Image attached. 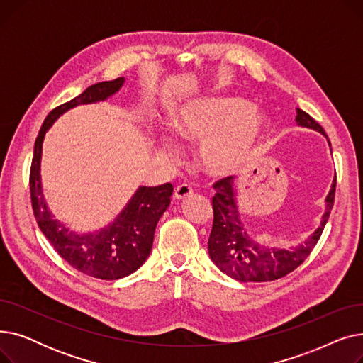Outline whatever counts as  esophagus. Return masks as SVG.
I'll list each match as a JSON object with an SVG mask.
<instances>
[{
    "instance_id": "esophagus-1",
    "label": "esophagus",
    "mask_w": 363,
    "mask_h": 363,
    "mask_svg": "<svg viewBox=\"0 0 363 363\" xmlns=\"http://www.w3.org/2000/svg\"><path fill=\"white\" fill-rule=\"evenodd\" d=\"M193 193H194V191H193L191 186H188V185H179V186L175 189L174 199L178 200V201H182V200L188 199L189 196H193Z\"/></svg>"
}]
</instances>
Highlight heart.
Instances as JSON below:
<instances>
[{
  "mask_svg": "<svg viewBox=\"0 0 363 363\" xmlns=\"http://www.w3.org/2000/svg\"><path fill=\"white\" fill-rule=\"evenodd\" d=\"M269 121L241 97L200 99L181 106L170 116L172 135L185 144H199L197 162L204 174L231 177L250 160L262 143ZM160 155L177 159V148L156 133Z\"/></svg>",
  "mask_w": 363,
  "mask_h": 363,
  "instance_id": "obj_1",
  "label": "heart"
}]
</instances>
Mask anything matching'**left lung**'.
<instances>
[{
  "mask_svg": "<svg viewBox=\"0 0 363 363\" xmlns=\"http://www.w3.org/2000/svg\"><path fill=\"white\" fill-rule=\"evenodd\" d=\"M296 122L298 126L322 133L328 140L325 130L306 111L297 108ZM231 179L233 177L225 178L213 185L216 194L212 200L213 226L207 242L208 256L223 274L241 282H264L289 275L311 255L323 226L327 225L334 206L335 177L325 199V212L320 218L319 226L301 244L290 249L263 245L249 234L241 220L237 188Z\"/></svg>",
  "mask_w": 363,
  "mask_h": 363,
  "instance_id": "8db88e82",
  "label": "left lung"
}]
</instances>
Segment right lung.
Wrapping results in <instances>:
<instances>
[{"label":"right lung","instance_id":"add662e5","mask_svg":"<svg viewBox=\"0 0 363 363\" xmlns=\"http://www.w3.org/2000/svg\"><path fill=\"white\" fill-rule=\"evenodd\" d=\"M125 84V78L88 86L73 100L55 107L38 133L30 167L32 208L43 234L70 266L100 279H121L135 272L150 256L159 219L170 204L172 184L138 186L121 213L108 225L88 233L70 231L51 213L41 181L43 144L47 130L62 114L82 104L106 101Z\"/></svg>","mask_w":363,"mask_h":363}]
</instances>
